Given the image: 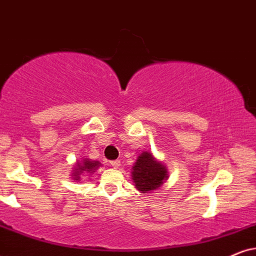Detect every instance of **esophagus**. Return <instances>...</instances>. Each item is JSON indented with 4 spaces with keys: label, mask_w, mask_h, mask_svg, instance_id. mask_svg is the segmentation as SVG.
Masks as SVG:
<instances>
[{
    "label": "esophagus",
    "mask_w": 256,
    "mask_h": 256,
    "mask_svg": "<svg viewBox=\"0 0 256 256\" xmlns=\"http://www.w3.org/2000/svg\"><path fill=\"white\" fill-rule=\"evenodd\" d=\"M111 166L114 168V169H118L120 166V160H112L111 162Z\"/></svg>",
    "instance_id": "esophagus-1"
}]
</instances>
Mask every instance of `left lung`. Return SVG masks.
I'll return each instance as SVG.
<instances>
[{"label":"left lung","instance_id":"obj_1","mask_svg":"<svg viewBox=\"0 0 256 256\" xmlns=\"http://www.w3.org/2000/svg\"><path fill=\"white\" fill-rule=\"evenodd\" d=\"M134 186L142 195H146L160 189L169 178L166 166L152 154V152L143 151L131 170Z\"/></svg>","mask_w":256,"mask_h":256}]
</instances>
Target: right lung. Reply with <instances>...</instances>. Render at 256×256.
<instances>
[{"label":"right lung","mask_w":256,"mask_h":256,"mask_svg":"<svg viewBox=\"0 0 256 256\" xmlns=\"http://www.w3.org/2000/svg\"><path fill=\"white\" fill-rule=\"evenodd\" d=\"M102 164L99 160H92L90 158H82V160H76V163L74 164V168L72 170V178L74 180H80L82 176L85 174H92L99 169V166H102ZM90 178V177H88Z\"/></svg>","instance_id":"right-lung-1"}]
</instances>
